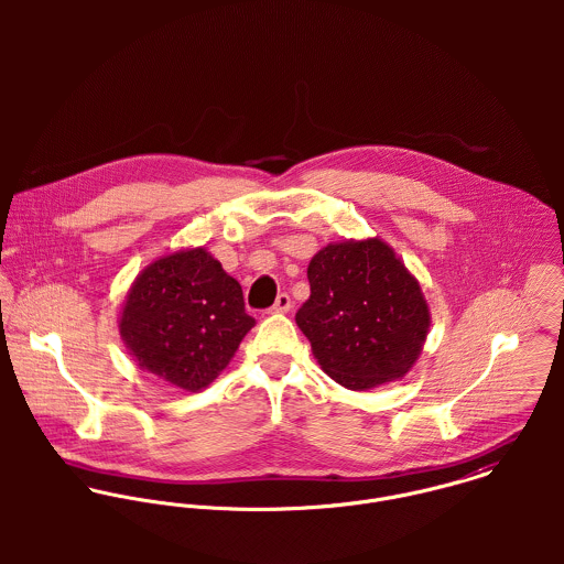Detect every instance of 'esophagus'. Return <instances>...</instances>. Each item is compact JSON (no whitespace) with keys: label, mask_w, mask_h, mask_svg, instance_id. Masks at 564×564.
<instances>
[{"label":"esophagus","mask_w":564,"mask_h":564,"mask_svg":"<svg viewBox=\"0 0 564 564\" xmlns=\"http://www.w3.org/2000/svg\"><path fill=\"white\" fill-rule=\"evenodd\" d=\"M289 311H291V297H289L286 293H280L278 300H275V304L269 308V313H273V315H278V313H289Z\"/></svg>","instance_id":"34e87169"}]
</instances>
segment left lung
I'll use <instances>...</instances> for the list:
<instances>
[{
  "label": "left lung",
  "mask_w": 564,
  "mask_h": 564,
  "mask_svg": "<svg viewBox=\"0 0 564 564\" xmlns=\"http://www.w3.org/2000/svg\"><path fill=\"white\" fill-rule=\"evenodd\" d=\"M311 297L295 322L323 371L349 391L403 378L416 362L430 306L389 242H327L308 264Z\"/></svg>",
  "instance_id": "obj_1"
}]
</instances>
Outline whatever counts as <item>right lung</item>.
Returning <instances> with one entry per match:
<instances>
[{
  "instance_id": "obj_1",
  "label": "right lung",
  "mask_w": 564,
  "mask_h": 564,
  "mask_svg": "<svg viewBox=\"0 0 564 564\" xmlns=\"http://www.w3.org/2000/svg\"><path fill=\"white\" fill-rule=\"evenodd\" d=\"M253 325L241 284L210 251L193 247L164 253L137 275L119 334L143 371L197 393L230 365Z\"/></svg>"
}]
</instances>
